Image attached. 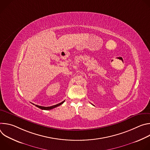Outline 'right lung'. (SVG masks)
Wrapping results in <instances>:
<instances>
[{
    "mask_svg": "<svg viewBox=\"0 0 150 150\" xmlns=\"http://www.w3.org/2000/svg\"><path fill=\"white\" fill-rule=\"evenodd\" d=\"M64 101H62V102H61V103H59V104H56V105H52V106H50V107H44V106H40V105H35V106L37 107V108H38L42 109V110H47L53 109L56 108V107L59 106L60 105L64 103Z\"/></svg>",
    "mask_w": 150,
    "mask_h": 150,
    "instance_id": "right-lung-1",
    "label": "right lung"
}]
</instances>
